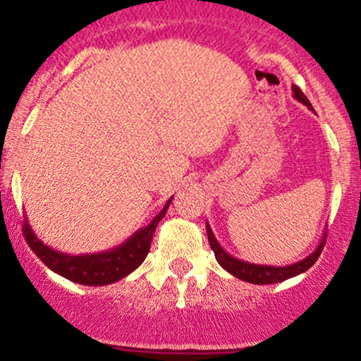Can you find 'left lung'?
<instances>
[{"mask_svg": "<svg viewBox=\"0 0 361 361\" xmlns=\"http://www.w3.org/2000/svg\"><path fill=\"white\" fill-rule=\"evenodd\" d=\"M292 91H293V98H295L297 102L304 103L309 110H314L312 105H310V102L307 100V97L302 93L299 86L293 85ZM207 235H209V244H210V247H212L215 259L219 261V264H221L224 270L229 271L231 275L235 276V279H239L243 281H250V283H255V285L279 283V281L288 280V279H292V276H297V275H300V273L307 271L309 268L317 261L319 255L322 252V247H324V243H326V234H324L316 250L310 252L309 256H305L304 259L297 261V263L287 264V267H270V264L250 263V261L234 258L233 255H229V252L224 250L221 244L217 243L212 229H210L209 222H207Z\"/></svg>", "mask_w": 361, "mask_h": 361, "instance_id": "1", "label": "left lung"}]
</instances>
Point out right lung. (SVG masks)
<instances>
[{
	"instance_id": "add662e5",
	"label": "right lung",
	"mask_w": 361,
	"mask_h": 361,
	"mask_svg": "<svg viewBox=\"0 0 361 361\" xmlns=\"http://www.w3.org/2000/svg\"><path fill=\"white\" fill-rule=\"evenodd\" d=\"M171 200L173 197L146 227H140L127 241L118 244L117 247H111L109 251L91 252V255H66V252L52 250L51 246H47L37 238L27 219L23 221L25 239L35 255L57 275L64 276L74 283L88 285V287L110 285L126 279L127 275H130L135 268L142 264L149 247H151L152 234H154L157 224L166 214Z\"/></svg>"
}]
</instances>
